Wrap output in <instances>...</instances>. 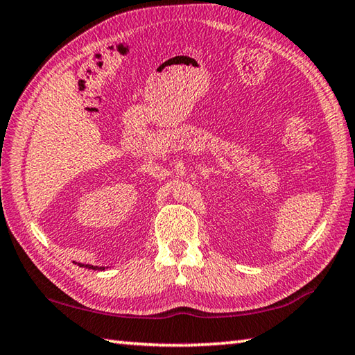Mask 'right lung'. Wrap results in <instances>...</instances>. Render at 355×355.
I'll return each instance as SVG.
<instances>
[{
  "mask_svg": "<svg viewBox=\"0 0 355 355\" xmlns=\"http://www.w3.org/2000/svg\"><path fill=\"white\" fill-rule=\"evenodd\" d=\"M86 268H89V269H105V268H98V266H91V264H86Z\"/></svg>",
  "mask_w": 355,
  "mask_h": 355,
  "instance_id": "obj_1",
  "label": "right lung"
}]
</instances>
